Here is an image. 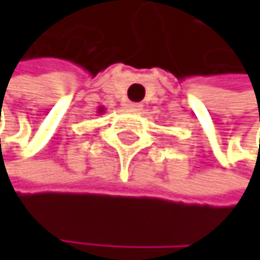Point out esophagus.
Instances as JSON below:
<instances>
[{
    "instance_id": "34e87169",
    "label": "esophagus",
    "mask_w": 260,
    "mask_h": 260,
    "mask_svg": "<svg viewBox=\"0 0 260 260\" xmlns=\"http://www.w3.org/2000/svg\"><path fill=\"white\" fill-rule=\"evenodd\" d=\"M126 107L131 109V111H142V104L140 103H127Z\"/></svg>"
}]
</instances>
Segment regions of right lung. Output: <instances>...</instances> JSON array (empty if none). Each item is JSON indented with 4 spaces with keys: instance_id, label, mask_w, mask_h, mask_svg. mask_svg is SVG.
I'll return each mask as SVG.
<instances>
[{
    "instance_id": "right-lung-1",
    "label": "right lung",
    "mask_w": 260,
    "mask_h": 260,
    "mask_svg": "<svg viewBox=\"0 0 260 260\" xmlns=\"http://www.w3.org/2000/svg\"><path fill=\"white\" fill-rule=\"evenodd\" d=\"M103 112H104V107H100L98 109V114H103Z\"/></svg>"
}]
</instances>
